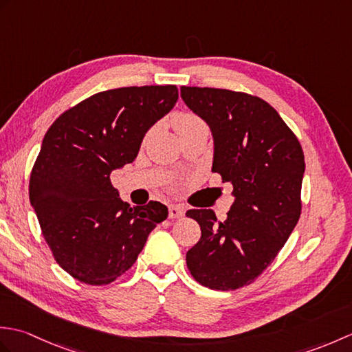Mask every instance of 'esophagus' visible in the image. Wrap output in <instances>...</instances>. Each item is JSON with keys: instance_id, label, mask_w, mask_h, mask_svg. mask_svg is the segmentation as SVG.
<instances>
[{"instance_id": "34e87169", "label": "esophagus", "mask_w": 352, "mask_h": 352, "mask_svg": "<svg viewBox=\"0 0 352 352\" xmlns=\"http://www.w3.org/2000/svg\"><path fill=\"white\" fill-rule=\"evenodd\" d=\"M183 216H184V207L174 206V204L169 206V219H178V218H183Z\"/></svg>"}]
</instances>
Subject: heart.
<instances>
[{"label": "heart", "mask_w": 352, "mask_h": 352, "mask_svg": "<svg viewBox=\"0 0 352 352\" xmlns=\"http://www.w3.org/2000/svg\"><path fill=\"white\" fill-rule=\"evenodd\" d=\"M172 125L178 134H182L188 130L197 129V126L206 125V122L195 113H189V111H182V113H177L172 118Z\"/></svg>", "instance_id": "1"}]
</instances>
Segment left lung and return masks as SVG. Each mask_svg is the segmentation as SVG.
Masks as SVG:
<instances>
[{"mask_svg": "<svg viewBox=\"0 0 352 352\" xmlns=\"http://www.w3.org/2000/svg\"><path fill=\"white\" fill-rule=\"evenodd\" d=\"M182 98L213 134V172L233 186L234 203L218 221L189 210L201 239L186 254L193 278L214 290L252 283L272 263L301 214L304 153L276 110L258 96L182 86Z\"/></svg>", "mask_w": 352, "mask_h": 352, "instance_id": "8db88e82", "label": "left lung"}]
</instances>
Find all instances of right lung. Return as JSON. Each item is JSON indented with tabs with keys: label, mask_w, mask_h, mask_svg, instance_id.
Returning a JSON list of instances; mask_svg holds the SVG:
<instances>
[{
	"label": "right lung",
	"mask_w": 352,
	"mask_h": 352,
	"mask_svg": "<svg viewBox=\"0 0 352 352\" xmlns=\"http://www.w3.org/2000/svg\"><path fill=\"white\" fill-rule=\"evenodd\" d=\"M177 100L174 85L111 89L66 110L45 134L30 175V203L52 256L76 280L115 281L168 218V207L157 201L124 203L110 174L136 159L146 131Z\"/></svg>",
	"instance_id": "add662e5"
}]
</instances>
